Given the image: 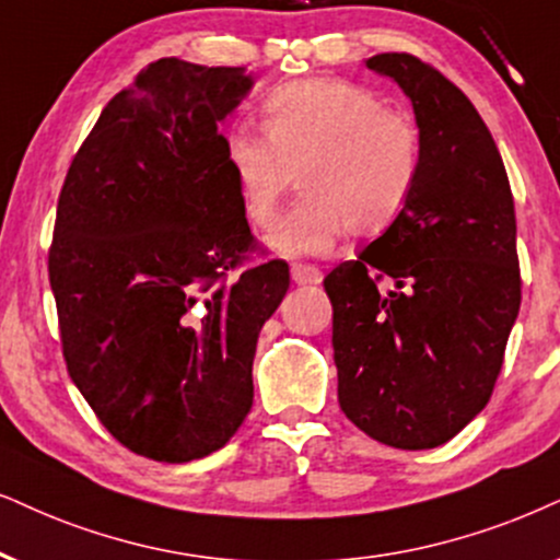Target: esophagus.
Here are the masks:
<instances>
[{
    "label": "esophagus",
    "instance_id": "esophagus-1",
    "mask_svg": "<svg viewBox=\"0 0 560 560\" xmlns=\"http://www.w3.org/2000/svg\"><path fill=\"white\" fill-rule=\"evenodd\" d=\"M292 279L294 284H320L323 281V271L317 266L310 264H292Z\"/></svg>",
    "mask_w": 560,
    "mask_h": 560
}]
</instances>
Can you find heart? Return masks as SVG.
<instances>
[{"mask_svg":"<svg viewBox=\"0 0 560 560\" xmlns=\"http://www.w3.org/2000/svg\"><path fill=\"white\" fill-rule=\"evenodd\" d=\"M266 133L240 126L228 162L250 222L271 224L300 180L302 196L276 219L266 243L287 256L328 253L346 230H385L419 175V133L374 92L338 80H302L266 97Z\"/></svg>","mask_w":560,"mask_h":560,"instance_id":"obj_1","label":"heart"}]
</instances>
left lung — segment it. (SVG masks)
<instances>
[{
	"label": "left lung",
	"instance_id": "8db88e82",
	"mask_svg": "<svg viewBox=\"0 0 560 560\" xmlns=\"http://www.w3.org/2000/svg\"><path fill=\"white\" fill-rule=\"evenodd\" d=\"M364 63L413 105L419 175L390 228L325 276L338 402L377 442L431 450L486 408L504 362L522 300L514 198L463 90L410 54Z\"/></svg>",
	"mask_w": 560,
	"mask_h": 560
}]
</instances>
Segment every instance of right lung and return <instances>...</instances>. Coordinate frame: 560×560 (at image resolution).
<instances>
[{
  "label": "right lung",
  "mask_w": 560,
  "mask_h": 560,
  "mask_svg": "<svg viewBox=\"0 0 560 560\" xmlns=\"http://www.w3.org/2000/svg\"><path fill=\"white\" fill-rule=\"evenodd\" d=\"M245 67L160 59L105 105L74 154L48 253L63 359L124 447L190 463L230 442L253 406L258 332L289 292L253 247L224 118Z\"/></svg>",
  "instance_id": "obj_1"
}]
</instances>
